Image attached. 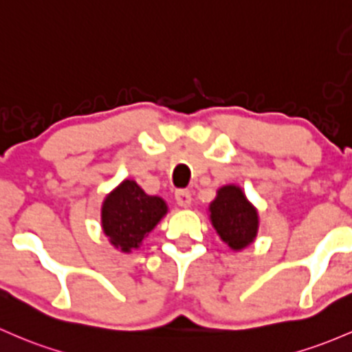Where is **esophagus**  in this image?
Segmentation results:
<instances>
[{
  "label": "esophagus",
  "mask_w": 352,
  "mask_h": 352,
  "mask_svg": "<svg viewBox=\"0 0 352 352\" xmlns=\"http://www.w3.org/2000/svg\"><path fill=\"white\" fill-rule=\"evenodd\" d=\"M175 201L180 207H188L192 202V194L187 188H180V190L175 192Z\"/></svg>",
  "instance_id": "obj_1"
}]
</instances>
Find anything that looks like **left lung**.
I'll list each match as a JSON object with an SVG mask.
<instances>
[{
    "instance_id": "1",
    "label": "left lung",
    "mask_w": 352,
    "mask_h": 352,
    "mask_svg": "<svg viewBox=\"0 0 352 352\" xmlns=\"http://www.w3.org/2000/svg\"><path fill=\"white\" fill-rule=\"evenodd\" d=\"M210 223L231 250L239 251L258 234V210L238 186H224L209 206Z\"/></svg>"
}]
</instances>
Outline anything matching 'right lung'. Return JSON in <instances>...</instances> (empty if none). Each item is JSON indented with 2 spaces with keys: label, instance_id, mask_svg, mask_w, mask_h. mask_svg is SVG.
<instances>
[{
  "label": "right lung",
  "instance_id": "add662e5",
  "mask_svg": "<svg viewBox=\"0 0 352 352\" xmlns=\"http://www.w3.org/2000/svg\"><path fill=\"white\" fill-rule=\"evenodd\" d=\"M166 210L164 199L148 195L135 180H123L102 202V231L114 248L131 253L138 250Z\"/></svg>",
  "mask_w": 352,
  "mask_h": 352
}]
</instances>
